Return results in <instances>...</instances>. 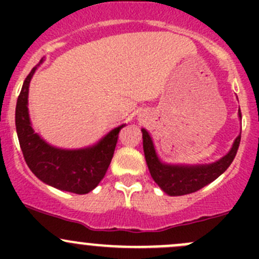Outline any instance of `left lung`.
I'll list each match as a JSON object with an SVG mask.
<instances>
[{
    "label": "left lung",
    "instance_id": "1",
    "mask_svg": "<svg viewBox=\"0 0 259 259\" xmlns=\"http://www.w3.org/2000/svg\"><path fill=\"white\" fill-rule=\"evenodd\" d=\"M241 116V110H239V117ZM142 133L145 160L151 178L161 188L163 192L173 197L194 193L215 180L231 165L233 159L236 158L237 150L241 143V134H239L234 140L229 153L215 163L203 164V165L202 164L200 165H171V164L160 161V159L156 155L155 148H154L153 140L149 133L145 129H142Z\"/></svg>",
    "mask_w": 259,
    "mask_h": 259
}]
</instances>
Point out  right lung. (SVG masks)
<instances>
[{"label": "right lung", "instance_id": "1", "mask_svg": "<svg viewBox=\"0 0 259 259\" xmlns=\"http://www.w3.org/2000/svg\"><path fill=\"white\" fill-rule=\"evenodd\" d=\"M37 66L23 81L16 104V132L23 158L30 170L45 184L65 192L86 194L98 187L105 177L113 159L117 135L125 124L115 127L98 144L89 148L67 150L48 144L33 132L27 108L28 86Z\"/></svg>", "mask_w": 259, "mask_h": 259}]
</instances>
